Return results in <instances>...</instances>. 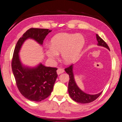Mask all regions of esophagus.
Wrapping results in <instances>:
<instances>
[{
	"mask_svg": "<svg viewBox=\"0 0 122 122\" xmlns=\"http://www.w3.org/2000/svg\"><path fill=\"white\" fill-rule=\"evenodd\" d=\"M64 71V69L62 68H59L58 70H57V74H58V75H60V74L63 73Z\"/></svg>",
	"mask_w": 122,
	"mask_h": 122,
	"instance_id": "1",
	"label": "esophagus"
}]
</instances>
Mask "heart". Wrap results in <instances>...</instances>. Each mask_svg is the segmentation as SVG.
I'll return each mask as SVG.
<instances>
[{
  "instance_id": "obj_1",
  "label": "heart",
  "mask_w": 122,
  "mask_h": 122,
  "mask_svg": "<svg viewBox=\"0 0 122 122\" xmlns=\"http://www.w3.org/2000/svg\"><path fill=\"white\" fill-rule=\"evenodd\" d=\"M85 43V37L81 34L61 33L52 37L45 53L50 60L54 61L61 52L64 62L71 63L77 60Z\"/></svg>"
}]
</instances>
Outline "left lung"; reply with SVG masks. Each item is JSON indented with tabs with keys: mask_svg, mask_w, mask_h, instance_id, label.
Listing matches in <instances>:
<instances>
[{
	"mask_svg": "<svg viewBox=\"0 0 122 122\" xmlns=\"http://www.w3.org/2000/svg\"><path fill=\"white\" fill-rule=\"evenodd\" d=\"M96 38L98 41L97 45L98 46L105 47L110 50L106 43L97 34H96ZM73 64H72L70 66L64 69L66 72L69 75V78H70L68 83V92L69 96L74 101L81 104H87L94 101L101 95L102 92L95 95H90L82 91L78 87L75 82L73 72Z\"/></svg>",
	"mask_w": 122,
	"mask_h": 122,
	"instance_id": "obj_1",
	"label": "left lung"
}]
</instances>
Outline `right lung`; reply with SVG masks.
<instances>
[{
	"label": "right lung",
	"mask_w": 122,
	"mask_h": 122,
	"mask_svg": "<svg viewBox=\"0 0 122 122\" xmlns=\"http://www.w3.org/2000/svg\"><path fill=\"white\" fill-rule=\"evenodd\" d=\"M51 31L44 28H30L18 40L14 50L11 68L16 85L21 94L31 101L41 102L50 96L58 77V69L47 67L42 63L35 67L25 66L21 62L19 52L28 39L42 45L46 36Z\"/></svg>",
	"instance_id": "1"
}]
</instances>
